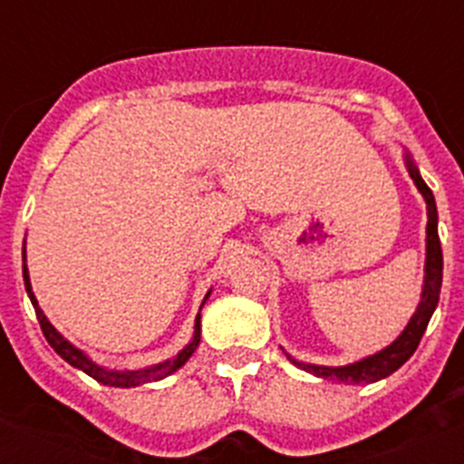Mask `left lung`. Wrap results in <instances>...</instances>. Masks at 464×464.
<instances>
[{"label": "left lung", "mask_w": 464, "mask_h": 464, "mask_svg": "<svg viewBox=\"0 0 464 464\" xmlns=\"http://www.w3.org/2000/svg\"><path fill=\"white\" fill-rule=\"evenodd\" d=\"M409 174H411L413 183L418 186L420 195L425 197V204H428V265H425L423 297H420V304H418L416 314H413V318L409 321L407 330L401 332L400 337H397V342H392L391 346L383 348L381 353L370 355V358L360 360V362L355 364H348V367H318V364L299 362V360L290 358L288 355V360L295 367H302V370L321 376V379L339 381V383H374V381L385 379V376H391L392 372L400 370L401 364L411 358L413 351H416L418 343H420V339H423L430 318H432L434 309H437V302H440L444 256H441L440 232H437V204H434L432 190H430L428 183L420 179V174H418V169L413 167L411 160H409Z\"/></svg>", "instance_id": "left-lung-1"}]
</instances>
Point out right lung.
Returning a JSON list of instances; mask_svg holds the SVG:
<instances>
[{
  "mask_svg": "<svg viewBox=\"0 0 464 464\" xmlns=\"http://www.w3.org/2000/svg\"><path fill=\"white\" fill-rule=\"evenodd\" d=\"M23 278H24V288H27V295H30L32 306H34V314H36V318H39L41 332H44V337H46V342L51 343L53 348H55V353L60 355V358H64L69 364H73V367H79V370H83L85 374L92 376L94 381H100V383H104V385H116V388H132V385H141V383H150V381L165 379V376L174 374L176 370H181L183 364L188 362V358H190V355L195 353V348L199 346V315H197L195 337H192V342L188 343V346L183 348L181 353L176 355L174 360H167V362L155 364V367H149V370H137V372H109V370H102V367H97V364H94L92 360L85 358V355L81 353L79 348H73L72 343H69L67 339H64L63 334H60V332H57L55 327L51 325V323H48V318H46V315H44V311H41L39 304H36V297H34V293H32L30 276H27V267H24V265H23ZM207 297H208V295H207ZM207 297H204V302H207Z\"/></svg>",
  "mask_w": 464,
  "mask_h": 464,
  "instance_id": "add662e5",
  "label": "right lung"
}]
</instances>
